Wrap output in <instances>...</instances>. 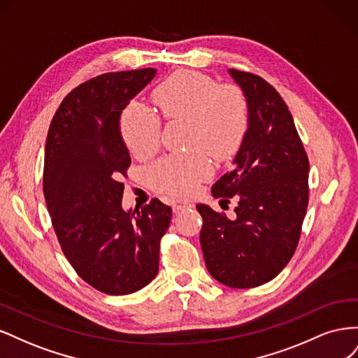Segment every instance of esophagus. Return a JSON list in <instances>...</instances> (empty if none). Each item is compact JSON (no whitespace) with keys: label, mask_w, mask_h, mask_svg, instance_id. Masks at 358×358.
<instances>
[{"label":"esophagus","mask_w":358,"mask_h":358,"mask_svg":"<svg viewBox=\"0 0 358 358\" xmlns=\"http://www.w3.org/2000/svg\"><path fill=\"white\" fill-rule=\"evenodd\" d=\"M191 208H194V204L192 201H188V200H176L175 204H173V210H175V213H179L182 210L191 209Z\"/></svg>","instance_id":"obj_1"}]
</instances>
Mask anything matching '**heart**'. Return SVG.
I'll use <instances>...</instances> for the list:
<instances>
[{
  "label": "heart",
  "mask_w": 358,
  "mask_h": 358,
  "mask_svg": "<svg viewBox=\"0 0 358 358\" xmlns=\"http://www.w3.org/2000/svg\"><path fill=\"white\" fill-rule=\"evenodd\" d=\"M161 115L187 119L185 145L189 150L154 161L146 170L155 189L188 196L215 170L208 150L216 157L233 154L249 122L246 96L239 86L216 82L197 71L171 74L154 94ZM121 134L129 152L138 158L154 155L161 145V119L140 101L129 103L121 116Z\"/></svg>",
  "instance_id": "b5f03b06"
}]
</instances>
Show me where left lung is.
<instances>
[{"label": "left lung", "mask_w": 358, "mask_h": 358, "mask_svg": "<svg viewBox=\"0 0 358 358\" xmlns=\"http://www.w3.org/2000/svg\"><path fill=\"white\" fill-rule=\"evenodd\" d=\"M249 109L234 167L213 183L212 196L237 200L236 218L197 204L200 243L209 273L231 288L276 278L294 255L309 201V161L282 96L257 74L230 69Z\"/></svg>", "instance_id": "obj_1"}]
</instances>
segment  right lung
Segmentation results:
<instances>
[{
	"label": "right lung",
	"mask_w": 358,
	"mask_h": 358,
	"mask_svg": "<svg viewBox=\"0 0 358 358\" xmlns=\"http://www.w3.org/2000/svg\"><path fill=\"white\" fill-rule=\"evenodd\" d=\"M155 69L106 73L79 85L59 104L45 149L43 192L64 255L86 284L131 294L158 273L170 206L152 199L122 209L131 164L119 119L155 78Z\"/></svg>",
	"instance_id": "add662e5"
}]
</instances>
